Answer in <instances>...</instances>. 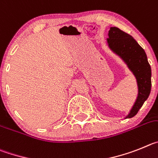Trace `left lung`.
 I'll list each match as a JSON object with an SVG mask.
<instances>
[{
	"label": "left lung",
	"instance_id": "left-lung-1",
	"mask_svg": "<svg viewBox=\"0 0 158 158\" xmlns=\"http://www.w3.org/2000/svg\"><path fill=\"white\" fill-rule=\"evenodd\" d=\"M108 47L127 65L136 79L138 94L135 102L124 119L135 116L148 98L151 89V68L144 49L133 37L119 28L110 27L108 33Z\"/></svg>",
	"mask_w": 158,
	"mask_h": 158
}]
</instances>
